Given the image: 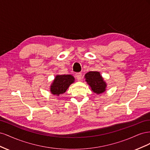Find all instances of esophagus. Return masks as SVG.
I'll use <instances>...</instances> for the list:
<instances>
[{"label": "esophagus", "instance_id": "obj_1", "mask_svg": "<svg viewBox=\"0 0 150 150\" xmlns=\"http://www.w3.org/2000/svg\"><path fill=\"white\" fill-rule=\"evenodd\" d=\"M76 78L78 81H81V79H82V74L81 73H78L76 74Z\"/></svg>", "mask_w": 150, "mask_h": 150}]
</instances>
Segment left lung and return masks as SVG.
<instances>
[{"label":"left lung","instance_id":"8db88e82","mask_svg":"<svg viewBox=\"0 0 150 150\" xmlns=\"http://www.w3.org/2000/svg\"><path fill=\"white\" fill-rule=\"evenodd\" d=\"M85 79L94 93L99 94L106 91L107 85L99 72L90 71L85 74Z\"/></svg>","mask_w":150,"mask_h":150}]
</instances>
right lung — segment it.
<instances>
[{"mask_svg": "<svg viewBox=\"0 0 150 150\" xmlns=\"http://www.w3.org/2000/svg\"><path fill=\"white\" fill-rule=\"evenodd\" d=\"M74 82V78L72 75H57L51 86V92L57 96L64 93L69 86Z\"/></svg>", "mask_w": 150, "mask_h": 150, "instance_id": "right-lung-1", "label": "right lung"}]
</instances>
